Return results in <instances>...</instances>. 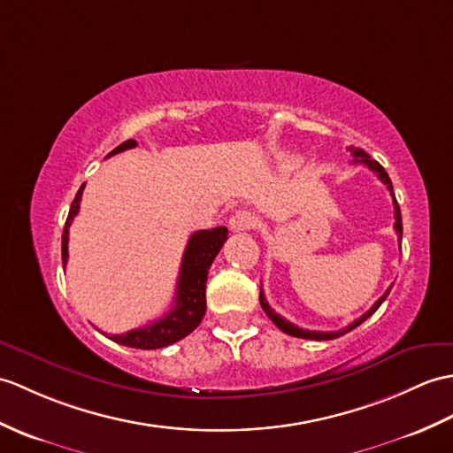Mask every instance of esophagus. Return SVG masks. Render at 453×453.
Returning <instances> with one entry per match:
<instances>
[{
  "label": "esophagus",
  "instance_id": "34e87169",
  "mask_svg": "<svg viewBox=\"0 0 453 453\" xmlns=\"http://www.w3.org/2000/svg\"><path fill=\"white\" fill-rule=\"evenodd\" d=\"M255 222L257 219L250 212H247V210H239V212H235L229 218V229L231 231H249L255 227Z\"/></svg>",
  "mask_w": 453,
  "mask_h": 453
}]
</instances>
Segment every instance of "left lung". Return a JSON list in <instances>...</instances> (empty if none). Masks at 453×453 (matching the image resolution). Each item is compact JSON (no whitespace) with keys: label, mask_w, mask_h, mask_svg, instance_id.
I'll use <instances>...</instances> for the list:
<instances>
[{"label":"left lung","mask_w":453,"mask_h":453,"mask_svg":"<svg viewBox=\"0 0 453 453\" xmlns=\"http://www.w3.org/2000/svg\"><path fill=\"white\" fill-rule=\"evenodd\" d=\"M349 150H351V154H353V164H363V165L369 167V170H372V172L378 175V179H380V181L388 187V191L392 193V198H394V216H395L394 229H395V234H397V237H399V243H402V234H403L402 212H399V204H397L395 196H394V187H392L390 177H388V173H386L384 167H382L380 164H378L376 160H372V157H371L369 154H366L363 149H353V146H349ZM390 289H392V288H390ZM390 289H388V291L384 293V296H382L380 299H378V301L372 304V307L363 314V317H359L357 320H353L349 326H345V328H342V330H338V332H314V330H303V328H299V326L291 324L289 320L281 319L280 314H278V312H274V309H272L270 304H268V301H266V297H265V293H262V288H260V307H262V311H265V312L268 314V319H270L272 322H274L281 332H286V334H289V335H296V338H303V340H317V342H324V340L340 338V335H343V334H347V332H351L353 328H357V326L363 324L366 319L372 317V314L378 311V307H380V304L386 301V297H388V293H390Z\"/></svg>","instance_id":"obj_1"}]
</instances>
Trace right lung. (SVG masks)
<instances>
[{
  "instance_id": "1",
  "label": "right lung",
  "mask_w": 453,
  "mask_h": 453,
  "mask_svg": "<svg viewBox=\"0 0 453 453\" xmlns=\"http://www.w3.org/2000/svg\"><path fill=\"white\" fill-rule=\"evenodd\" d=\"M134 146H136V141H125L118 146V149H113L108 156L134 149ZM82 188H84V183L81 185L79 193L75 195V201L71 203L67 222H65V227H63V235H61L63 266L67 265V258H69V250H67L69 227L73 224V218L79 214ZM226 241H227L226 227L195 231L183 252L173 307L165 312V317L146 324L142 328H136L118 335H108V338L115 343L136 347V349H160V347L172 345L191 334L196 326L201 324L206 312L208 270L212 266L214 258L218 257V252Z\"/></svg>"
}]
</instances>
